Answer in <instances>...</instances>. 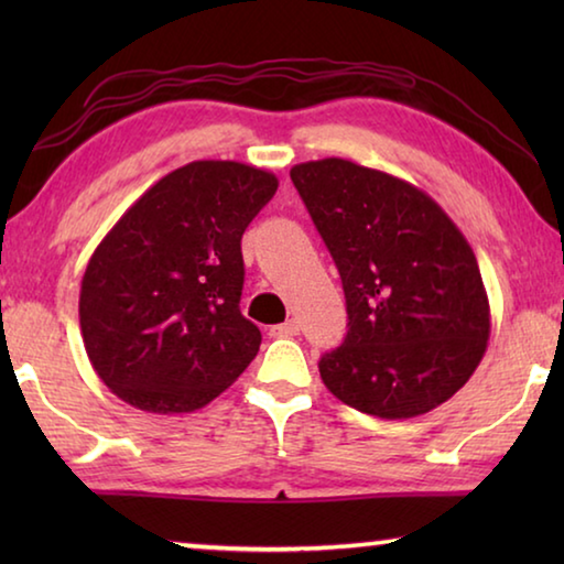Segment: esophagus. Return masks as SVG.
Instances as JSON below:
<instances>
[{
	"instance_id": "obj_1",
	"label": "esophagus",
	"mask_w": 564,
	"mask_h": 564,
	"mask_svg": "<svg viewBox=\"0 0 564 564\" xmlns=\"http://www.w3.org/2000/svg\"><path fill=\"white\" fill-rule=\"evenodd\" d=\"M299 321L295 318H289L285 323H279V326H271V336L275 338H291V336H299Z\"/></svg>"
}]
</instances>
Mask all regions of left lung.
<instances>
[{"instance_id": "1", "label": "left lung", "mask_w": 564, "mask_h": 564, "mask_svg": "<svg viewBox=\"0 0 564 564\" xmlns=\"http://www.w3.org/2000/svg\"><path fill=\"white\" fill-rule=\"evenodd\" d=\"M338 265L348 336L321 358L360 413L405 420L443 405L480 366L490 303L467 238L423 188L348 159L291 169Z\"/></svg>"}]
</instances>
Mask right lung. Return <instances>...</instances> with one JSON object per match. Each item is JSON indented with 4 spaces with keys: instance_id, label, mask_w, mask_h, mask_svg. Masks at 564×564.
Returning a JSON list of instances; mask_svg holds the SVG:
<instances>
[{
    "instance_id": "add662e5",
    "label": "right lung",
    "mask_w": 564,
    "mask_h": 564,
    "mask_svg": "<svg viewBox=\"0 0 564 564\" xmlns=\"http://www.w3.org/2000/svg\"><path fill=\"white\" fill-rule=\"evenodd\" d=\"M279 178L191 161L144 191L91 253L79 291L87 356L113 395L194 413L243 373L261 330L241 316V236Z\"/></svg>"
}]
</instances>
